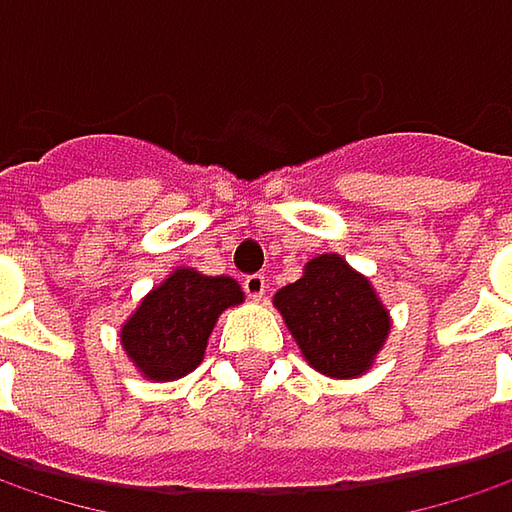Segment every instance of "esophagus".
<instances>
[{"label":"esophagus","mask_w":512,"mask_h":512,"mask_svg":"<svg viewBox=\"0 0 512 512\" xmlns=\"http://www.w3.org/2000/svg\"><path fill=\"white\" fill-rule=\"evenodd\" d=\"M241 288H244V294H247L250 300H262L265 291H268V279L262 274H247L241 279Z\"/></svg>","instance_id":"esophagus-1"}]
</instances>
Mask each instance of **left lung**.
Wrapping results in <instances>:
<instances>
[{"label":"left lung","instance_id":"1","mask_svg":"<svg viewBox=\"0 0 512 512\" xmlns=\"http://www.w3.org/2000/svg\"><path fill=\"white\" fill-rule=\"evenodd\" d=\"M274 303L306 361L335 379L361 376L390 329L370 282L335 253L311 259L306 274L285 285Z\"/></svg>","mask_w":512,"mask_h":512}]
</instances>
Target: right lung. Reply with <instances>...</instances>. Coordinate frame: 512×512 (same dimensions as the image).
I'll return each mask as SVG.
<instances>
[{
    "label": "right lung",
    "instance_id": "1",
    "mask_svg": "<svg viewBox=\"0 0 512 512\" xmlns=\"http://www.w3.org/2000/svg\"><path fill=\"white\" fill-rule=\"evenodd\" d=\"M241 300L236 279L180 268L122 326V347L148 379H180L203 361L218 314Z\"/></svg>",
    "mask_w": 512,
    "mask_h": 512
}]
</instances>
